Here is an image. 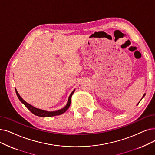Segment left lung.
Returning <instances> with one entry per match:
<instances>
[{"instance_id": "8db88e82", "label": "left lung", "mask_w": 155, "mask_h": 155, "mask_svg": "<svg viewBox=\"0 0 155 155\" xmlns=\"http://www.w3.org/2000/svg\"><path fill=\"white\" fill-rule=\"evenodd\" d=\"M145 94H144V95H143V97H144V96H145ZM141 99H140V101H141ZM140 101H139V103H140ZM139 103H138V104H137V105H138V104H139Z\"/></svg>"}]
</instances>
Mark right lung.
I'll return each mask as SVG.
<instances>
[{
    "label": "right lung",
    "mask_w": 155,
    "mask_h": 155,
    "mask_svg": "<svg viewBox=\"0 0 155 155\" xmlns=\"http://www.w3.org/2000/svg\"><path fill=\"white\" fill-rule=\"evenodd\" d=\"M75 92V90H74L70 94V96L68 98V103H67L66 106L64 107V108L58 110V111H43L42 110H40L38 108H36V107L32 106L31 105L29 104L28 103H26L25 101H24L21 96H19V94H18V91L16 89V92L17 94V96L18 97V99L20 100V101H21L27 108L33 113L35 115H37L38 117H53V116H56V115H61V114L64 113L69 108L70 103H71V96L73 95V94Z\"/></svg>",
    "instance_id": "1"
}]
</instances>
